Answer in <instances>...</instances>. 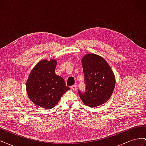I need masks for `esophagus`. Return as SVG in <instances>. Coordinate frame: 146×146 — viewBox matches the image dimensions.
I'll return each instance as SVG.
<instances>
[{"mask_svg": "<svg viewBox=\"0 0 146 146\" xmlns=\"http://www.w3.org/2000/svg\"><path fill=\"white\" fill-rule=\"evenodd\" d=\"M76 88H77V86L76 85H72V86H70V90H72V91H74V90H76Z\"/></svg>", "mask_w": 146, "mask_h": 146, "instance_id": "obj_1", "label": "esophagus"}]
</instances>
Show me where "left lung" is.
Masks as SVG:
<instances>
[{
	"label": "left lung",
	"instance_id": "1",
	"mask_svg": "<svg viewBox=\"0 0 146 146\" xmlns=\"http://www.w3.org/2000/svg\"><path fill=\"white\" fill-rule=\"evenodd\" d=\"M86 90L78 94L88 107H98L105 104L111 96L116 79L112 69L102 57L88 54L82 59Z\"/></svg>",
	"mask_w": 146,
	"mask_h": 146
}]
</instances>
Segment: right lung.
<instances>
[{
    "label": "right lung",
    "mask_w": 146,
    "mask_h": 146,
    "mask_svg": "<svg viewBox=\"0 0 146 146\" xmlns=\"http://www.w3.org/2000/svg\"><path fill=\"white\" fill-rule=\"evenodd\" d=\"M56 61L43 60L31 71L26 83V91L31 101L39 107L50 109L70 88L64 79L55 74Z\"/></svg>",
    "instance_id": "1"
}]
</instances>
